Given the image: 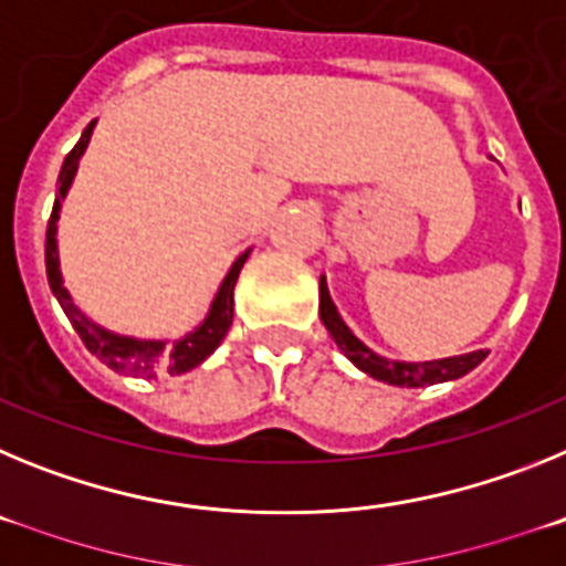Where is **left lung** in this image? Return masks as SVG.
Listing matches in <instances>:
<instances>
[{"label":"left lung","instance_id":"left-lung-1","mask_svg":"<svg viewBox=\"0 0 566 566\" xmlns=\"http://www.w3.org/2000/svg\"><path fill=\"white\" fill-rule=\"evenodd\" d=\"M319 319L328 328L332 339L337 343L339 352L357 365L359 371L368 377L379 379V382L399 385V388H424L433 382H448V379H459L470 374L488 357L484 348L470 354H459V357H444V359H428V363H402V359H388L374 354L368 345L354 332L345 326V319L339 317L337 306H334L332 294H328L326 277H319Z\"/></svg>","mask_w":566,"mask_h":566}]
</instances>
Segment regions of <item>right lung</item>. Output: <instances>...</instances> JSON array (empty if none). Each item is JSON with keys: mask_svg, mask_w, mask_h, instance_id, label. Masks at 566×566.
Instances as JSON below:
<instances>
[{"mask_svg": "<svg viewBox=\"0 0 566 566\" xmlns=\"http://www.w3.org/2000/svg\"><path fill=\"white\" fill-rule=\"evenodd\" d=\"M96 122H90L87 129L82 133L78 144L70 149V155L64 158L62 172H59L56 184V203H53V214L48 221V240H44V266H48V283L53 297L59 300V306L64 308L67 319L73 323V328L78 332V337L84 339V345L90 348V354H96L107 368L124 374V377H142L153 379L158 374H187L192 371L195 365H201L209 354L223 343L229 326H232L234 314V283H238V274L247 263L249 252L240 254L232 263V269L223 277L221 289L214 294L212 306H209L207 317H203L201 326H195L192 332L184 334L178 339H138L127 337V334H115L109 328L98 326L82 308L76 306V300L70 297L67 286H64L62 277V263H59V212H62V201L67 198L70 187H73V178L78 172V161H82L84 149L90 144V135H93Z\"/></svg>", "mask_w": 566, "mask_h": 566, "instance_id": "obj_1", "label": "right lung"}]
</instances>
